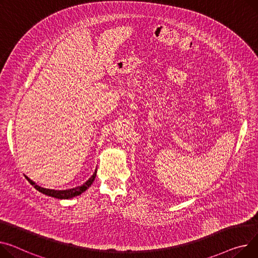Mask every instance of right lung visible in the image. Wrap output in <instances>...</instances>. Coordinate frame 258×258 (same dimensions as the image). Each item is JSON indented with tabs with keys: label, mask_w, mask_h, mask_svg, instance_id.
I'll list each match as a JSON object with an SVG mask.
<instances>
[{
	"label": "right lung",
	"mask_w": 258,
	"mask_h": 258,
	"mask_svg": "<svg viewBox=\"0 0 258 258\" xmlns=\"http://www.w3.org/2000/svg\"><path fill=\"white\" fill-rule=\"evenodd\" d=\"M95 176H96V170L94 171L93 175L87 181L84 182L82 185H79V186L73 187V188H68V190H50V188H45V187L39 186L38 184H36L32 179H30L27 176H26V178L34 187L36 188L37 191H39L40 193H42L46 196H50V197H54V198H57V199H71V198H74L76 196L81 195L83 192L87 190V188H89V186L94 181Z\"/></svg>",
	"instance_id": "add662e5"
}]
</instances>
